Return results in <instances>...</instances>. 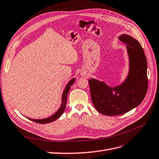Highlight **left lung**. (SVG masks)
I'll return each instance as SVG.
<instances>
[{
    "instance_id": "1",
    "label": "left lung",
    "mask_w": 159,
    "mask_h": 159,
    "mask_svg": "<svg viewBox=\"0 0 159 159\" xmlns=\"http://www.w3.org/2000/svg\"><path fill=\"white\" fill-rule=\"evenodd\" d=\"M119 39L127 45L130 70L127 78L118 87L110 88L104 82L89 80L91 98L98 111L108 116L126 113L140 104L148 89L147 61L144 50L137 40L127 34Z\"/></svg>"
}]
</instances>
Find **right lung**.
<instances>
[{
  "label": "right lung",
  "instance_id": "add662e5",
  "mask_svg": "<svg viewBox=\"0 0 159 159\" xmlns=\"http://www.w3.org/2000/svg\"><path fill=\"white\" fill-rule=\"evenodd\" d=\"M74 82H75V78H73L70 81V82L68 84V85H66L65 89L64 90L63 94H62V98H61L62 103L61 104V106H60V109L57 110V111L54 115H53L52 116H51L48 118L43 119H30V118H28V119L31 120V121H34L36 123H40V124L49 123H51L54 121H56L57 119H58L61 116V115L63 114L64 110L66 109V105L67 103V96H68V93L70 89L71 85H73Z\"/></svg>",
  "mask_w": 159,
  "mask_h": 159
}]
</instances>
